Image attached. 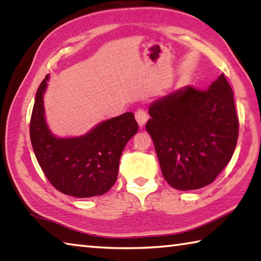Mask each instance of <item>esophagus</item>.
Returning a JSON list of instances; mask_svg holds the SVG:
<instances>
[{"label":"esophagus","instance_id":"34e87169","mask_svg":"<svg viewBox=\"0 0 261 261\" xmlns=\"http://www.w3.org/2000/svg\"><path fill=\"white\" fill-rule=\"evenodd\" d=\"M135 116H136L137 122H138V124L140 126H143L145 123L147 122V120H148V114H147V112L144 108H138V109H137L136 113H135Z\"/></svg>","mask_w":261,"mask_h":261}]
</instances>
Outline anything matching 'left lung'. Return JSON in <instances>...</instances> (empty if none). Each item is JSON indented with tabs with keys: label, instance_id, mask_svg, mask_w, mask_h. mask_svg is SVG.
I'll return each instance as SVG.
<instances>
[{
	"label": "left lung",
	"instance_id": "8db88e82",
	"mask_svg": "<svg viewBox=\"0 0 261 261\" xmlns=\"http://www.w3.org/2000/svg\"><path fill=\"white\" fill-rule=\"evenodd\" d=\"M146 131L170 187L197 190L214 182L235 151L238 121L223 73L207 90L188 86L149 106Z\"/></svg>",
	"mask_w": 261,
	"mask_h": 261
}]
</instances>
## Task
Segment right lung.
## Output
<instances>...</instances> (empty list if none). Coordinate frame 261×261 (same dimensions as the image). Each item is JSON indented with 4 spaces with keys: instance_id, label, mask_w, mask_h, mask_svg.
<instances>
[{
    "instance_id": "obj_1",
    "label": "right lung",
    "mask_w": 261,
    "mask_h": 261,
    "mask_svg": "<svg viewBox=\"0 0 261 261\" xmlns=\"http://www.w3.org/2000/svg\"><path fill=\"white\" fill-rule=\"evenodd\" d=\"M48 76L35 95L30 137L35 158L50 184L77 198L101 196L116 182L120 158L127 141L138 131L132 113L100 123L78 138H56L46 125L42 95Z\"/></svg>"
}]
</instances>
